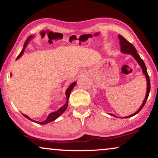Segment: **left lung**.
<instances>
[{"label":"left lung","instance_id":"8db88e82","mask_svg":"<svg viewBox=\"0 0 158 158\" xmlns=\"http://www.w3.org/2000/svg\"><path fill=\"white\" fill-rule=\"evenodd\" d=\"M118 37H119V44H120L121 52H122L123 53H125V54H126H126H131V55L133 56L134 58H135V59H136V61L138 62L139 65L141 67V68H142L143 73L145 74V76H146V81H147V90H146V97H145L144 100H143L142 106H140V108H139V109L135 112V113L131 114V115L128 116V117H125V118H128V117H133V116L136 115L137 114H138L139 112V110L142 109V108H143V106H144L145 104H146V100H147V99L148 97V95H149L150 88H151V87H150V79H149V77H148V74L147 73V69H146V65H145L144 61H143V59H141L139 54L137 53V50H136L135 47L133 46V44H131L130 42H128V41H127V40L125 39L124 37H123L122 35H119ZM110 114L111 116H114V117H117L115 115H114V114Z\"/></svg>","mask_w":158,"mask_h":158}]
</instances>
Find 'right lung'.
Here are the masks:
<instances>
[{"label": "right lung", "instance_id": "obj_1", "mask_svg": "<svg viewBox=\"0 0 158 158\" xmlns=\"http://www.w3.org/2000/svg\"><path fill=\"white\" fill-rule=\"evenodd\" d=\"M32 37H33V36L30 35V37H28V39H27L26 42L24 43V45H23V50H21V52H20V54L19 55V56H18V57H17V59H19V58L21 57V56H22V54L23 53V52H24L25 48H26V47H27V44H28V42L30 41V40H31V39H32ZM76 84H77V81H74L73 83H72V84L70 85V86H69V88H68V89H67V90H66V97H67L66 98V99H67L66 103H65V104L62 107H61V108H59V109L58 110H56V111H55V112H52V113H50V114H49L48 117H47V119H45L44 121H43V122H37V121L33 120V119H30V117H28V116L25 115V114H23V115L24 116V117H26V118H27L28 119H30V120L32 121V122L36 123H39V124H41V125H44V124H47V123H48L52 122V121H54V120H55V119H57L58 117H59L61 114L64 113V112L65 111V110H66L67 108H68V99H69V97H70V91H71L72 89H73V88H74V86H75Z\"/></svg>", "mask_w": 158, "mask_h": 158}]
</instances>
